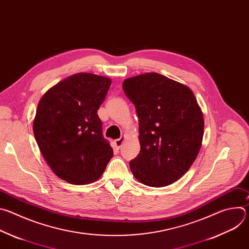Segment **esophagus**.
<instances>
[{
  "instance_id": "34e87169",
  "label": "esophagus",
  "mask_w": 249,
  "mask_h": 249,
  "mask_svg": "<svg viewBox=\"0 0 249 249\" xmlns=\"http://www.w3.org/2000/svg\"><path fill=\"white\" fill-rule=\"evenodd\" d=\"M125 139H126V137H125V136H123V137H121V138H119V139L115 140L114 143H115V146H116V148H117V149H120V148L122 147V145H123V143H124Z\"/></svg>"
}]
</instances>
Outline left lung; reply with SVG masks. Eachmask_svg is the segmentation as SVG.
I'll use <instances>...</instances> for the list:
<instances>
[{
    "mask_svg": "<svg viewBox=\"0 0 249 249\" xmlns=\"http://www.w3.org/2000/svg\"><path fill=\"white\" fill-rule=\"evenodd\" d=\"M122 87L139 118L141 151L130 161L135 178L151 187L178 180L196 160L204 135L193 91L158 73L129 78Z\"/></svg>",
    "mask_w": 249,
    "mask_h": 249,
    "instance_id": "left-lung-1",
    "label": "left lung"
}]
</instances>
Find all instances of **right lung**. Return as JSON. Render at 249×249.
Returning a JSON list of instances; mask_svg holds the SVG:
<instances>
[{
	"instance_id": "right-lung-1",
	"label": "right lung",
	"mask_w": 249,
	"mask_h": 249,
	"mask_svg": "<svg viewBox=\"0 0 249 249\" xmlns=\"http://www.w3.org/2000/svg\"><path fill=\"white\" fill-rule=\"evenodd\" d=\"M110 85L106 77L75 74L48 89L38 103L35 140L53 172L69 183L97 180L113 156L97 115Z\"/></svg>"
}]
</instances>
